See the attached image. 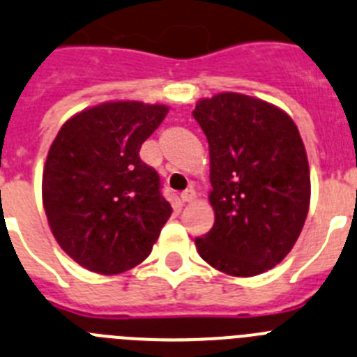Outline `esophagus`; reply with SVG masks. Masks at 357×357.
<instances>
[{"mask_svg": "<svg viewBox=\"0 0 357 357\" xmlns=\"http://www.w3.org/2000/svg\"><path fill=\"white\" fill-rule=\"evenodd\" d=\"M181 202H192L195 199V192L194 190H185L181 195H179Z\"/></svg>", "mask_w": 357, "mask_h": 357, "instance_id": "esophagus-1", "label": "esophagus"}]
</instances>
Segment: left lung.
<instances>
[{"label": "left lung", "instance_id": "left-lung-1", "mask_svg": "<svg viewBox=\"0 0 357 357\" xmlns=\"http://www.w3.org/2000/svg\"><path fill=\"white\" fill-rule=\"evenodd\" d=\"M210 146L215 224L195 247L236 278L266 272L297 242L310 210V165L297 126L271 102L236 92L192 112Z\"/></svg>", "mask_w": 357, "mask_h": 357}]
</instances>
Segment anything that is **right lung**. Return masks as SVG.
<instances>
[{
  "label": "right lung",
  "mask_w": 357,
  "mask_h": 357,
  "mask_svg": "<svg viewBox=\"0 0 357 357\" xmlns=\"http://www.w3.org/2000/svg\"><path fill=\"white\" fill-rule=\"evenodd\" d=\"M167 112L165 105L102 102L70 117L51 144L43 174L47 222L86 271L114 275L142 263L171 217L158 172L139 156Z\"/></svg>",
  "instance_id": "right-lung-1"
}]
</instances>
